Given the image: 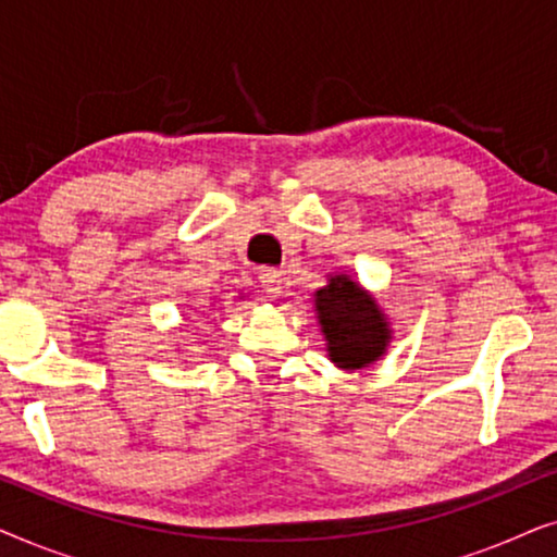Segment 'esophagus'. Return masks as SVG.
Instances as JSON below:
<instances>
[{
    "instance_id": "1",
    "label": "esophagus",
    "mask_w": 557,
    "mask_h": 557,
    "mask_svg": "<svg viewBox=\"0 0 557 557\" xmlns=\"http://www.w3.org/2000/svg\"><path fill=\"white\" fill-rule=\"evenodd\" d=\"M258 281H261L263 292L271 294V296H278L281 294V271L276 269H261V273H258Z\"/></svg>"
}]
</instances>
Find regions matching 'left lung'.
<instances>
[{
  "label": "left lung",
  "instance_id": "obj_1",
  "mask_svg": "<svg viewBox=\"0 0 557 557\" xmlns=\"http://www.w3.org/2000/svg\"><path fill=\"white\" fill-rule=\"evenodd\" d=\"M330 360L342 370H362L385 355L393 330L372 294L347 276H330L314 294Z\"/></svg>",
  "mask_w": 557,
  "mask_h": 557
}]
</instances>
